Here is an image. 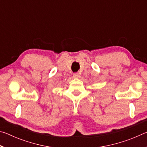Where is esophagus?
Wrapping results in <instances>:
<instances>
[{
    "instance_id": "1",
    "label": "esophagus",
    "mask_w": 147,
    "mask_h": 147,
    "mask_svg": "<svg viewBox=\"0 0 147 147\" xmlns=\"http://www.w3.org/2000/svg\"><path fill=\"white\" fill-rule=\"evenodd\" d=\"M73 76L74 78H79L80 77V74L78 73H76L73 74Z\"/></svg>"
}]
</instances>
